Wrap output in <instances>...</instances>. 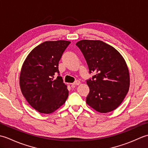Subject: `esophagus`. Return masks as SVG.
Instances as JSON below:
<instances>
[{"label":"esophagus","instance_id":"34e87169","mask_svg":"<svg viewBox=\"0 0 148 148\" xmlns=\"http://www.w3.org/2000/svg\"><path fill=\"white\" fill-rule=\"evenodd\" d=\"M80 84V81H75L74 83H73L72 84V86H77V85H79V84Z\"/></svg>","mask_w":148,"mask_h":148}]
</instances>
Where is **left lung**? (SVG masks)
Instances as JSON below:
<instances>
[{"label": "left lung", "mask_w": 148, "mask_h": 148, "mask_svg": "<svg viewBox=\"0 0 148 148\" xmlns=\"http://www.w3.org/2000/svg\"><path fill=\"white\" fill-rule=\"evenodd\" d=\"M95 75L88 79L90 92L86 103L101 113L112 111L121 104L129 90L130 75L123 57L112 46L99 40L76 43Z\"/></svg>", "instance_id": "1"}]
</instances>
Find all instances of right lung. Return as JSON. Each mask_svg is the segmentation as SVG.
I'll return each instance as SVG.
<instances>
[{"label": "right lung", "mask_w": 148, "mask_h": 148, "mask_svg": "<svg viewBox=\"0 0 148 148\" xmlns=\"http://www.w3.org/2000/svg\"><path fill=\"white\" fill-rule=\"evenodd\" d=\"M71 43L67 40L45 41L34 48L25 60L20 86L27 101L37 111L50 114L64 104L69 96L67 86L58 73V62Z\"/></svg>", "instance_id": "right-lung-1"}]
</instances>
